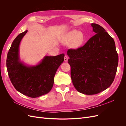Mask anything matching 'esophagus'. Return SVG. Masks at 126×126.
<instances>
[{"instance_id":"34e87169","label":"esophagus","mask_w":126,"mask_h":126,"mask_svg":"<svg viewBox=\"0 0 126 126\" xmlns=\"http://www.w3.org/2000/svg\"><path fill=\"white\" fill-rule=\"evenodd\" d=\"M68 57L67 56H64V62H67L68 61Z\"/></svg>"}]
</instances>
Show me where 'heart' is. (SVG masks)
<instances>
[{"label": "heart", "instance_id": "heart-1", "mask_svg": "<svg viewBox=\"0 0 126 126\" xmlns=\"http://www.w3.org/2000/svg\"><path fill=\"white\" fill-rule=\"evenodd\" d=\"M85 38V36L82 32L74 30L68 33L64 43L66 44L72 43L74 47H78L82 44Z\"/></svg>", "mask_w": 126, "mask_h": 126}]
</instances>
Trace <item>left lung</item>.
Masks as SVG:
<instances>
[{
	"label": "left lung",
	"instance_id": "left-lung-1",
	"mask_svg": "<svg viewBox=\"0 0 126 126\" xmlns=\"http://www.w3.org/2000/svg\"><path fill=\"white\" fill-rule=\"evenodd\" d=\"M95 35L82 47L67 51L72 83L79 93L94 94L107 89L115 77L118 56L113 39L105 29L91 24Z\"/></svg>",
	"mask_w": 126,
	"mask_h": 126
}]
</instances>
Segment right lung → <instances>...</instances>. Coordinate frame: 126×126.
<instances>
[{"label":"right lung","mask_w":126,"mask_h":126,"mask_svg":"<svg viewBox=\"0 0 126 126\" xmlns=\"http://www.w3.org/2000/svg\"><path fill=\"white\" fill-rule=\"evenodd\" d=\"M27 32L20 33L13 41L7 54V68L15 89L25 96L36 98L48 93L52 89L55 74L63 62L64 55L45 56L36 66L25 65L20 61L19 47Z\"/></svg>","instance_id":"add662e5"}]
</instances>
